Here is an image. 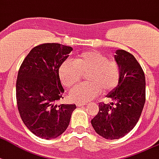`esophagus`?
Wrapping results in <instances>:
<instances>
[{"label":"esophagus","mask_w":159,"mask_h":159,"mask_svg":"<svg viewBox=\"0 0 159 159\" xmlns=\"http://www.w3.org/2000/svg\"><path fill=\"white\" fill-rule=\"evenodd\" d=\"M76 106H84V105H86V103H79V102H77V103H76Z\"/></svg>","instance_id":"obj_1"}]
</instances>
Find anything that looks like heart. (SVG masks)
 Returning <instances> with one entry per match:
<instances>
[{
	"mask_svg": "<svg viewBox=\"0 0 159 159\" xmlns=\"http://www.w3.org/2000/svg\"><path fill=\"white\" fill-rule=\"evenodd\" d=\"M88 73L90 83H82L70 91V97L75 102H89L101 91L104 93L113 91L120 80L117 62L98 51L83 53L74 62L65 61L59 70L61 83L68 88L79 83L83 74Z\"/></svg>",
	"mask_w": 159,
	"mask_h": 159,
	"instance_id": "obj_1",
	"label": "heart"
}]
</instances>
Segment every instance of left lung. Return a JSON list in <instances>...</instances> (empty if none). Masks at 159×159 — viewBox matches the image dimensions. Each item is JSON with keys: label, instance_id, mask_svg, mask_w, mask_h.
Returning a JSON list of instances; mask_svg holds the SVG:
<instances>
[{"label": "left lung", "instance_id": "8db88e82", "mask_svg": "<svg viewBox=\"0 0 159 159\" xmlns=\"http://www.w3.org/2000/svg\"><path fill=\"white\" fill-rule=\"evenodd\" d=\"M116 54L120 83L107 95L111 102L99 103L98 113L91 120L95 131L109 140L123 137L135 127L146 100L145 75L138 61L124 50H116Z\"/></svg>", "mask_w": 159, "mask_h": 159}]
</instances>
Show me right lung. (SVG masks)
<instances>
[{"instance_id":"obj_1","label":"right lung","mask_w":159,"mask_h":159,"mask_svg":"<svg viewBox=\"0 0 159 159\" xmlns=\"http://www.w3.org/2000/svg\"><path fill=\"white\" fill-rule=\"evenodd\" d=\"M72 48L47 43L33 48L18 70L16 97L19 115L29 130L43 139L61 136L70 123L76 104H60L63 98L59 69Z\"/></svg>"}]
</instances>
